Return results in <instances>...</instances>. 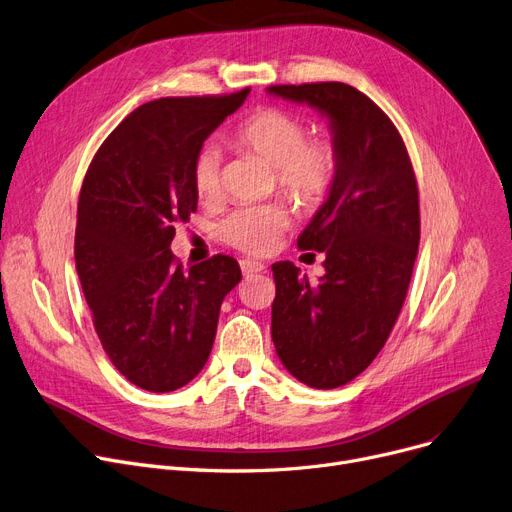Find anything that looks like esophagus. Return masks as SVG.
Instances as JSON below:
<instances>
[{"mask_svg":"<svg viewBox=\"0 0 512 512\" xmlns=\"http://www.w3.org/2000/svg\"><path fill=\"white\" fill-rule=\"evenodd\" d=\"M239 264H242V273H244L246 277L256 275V273H262V270L266 268L264 262H256V260H242Z\"/></svg>","mask_w":512,"mask_h":512,"instance_id":"esophagus-1","label":"esophagus"}]
</instances>
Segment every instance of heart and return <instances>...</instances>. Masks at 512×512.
Instances as JSON below:
<instances>
[{"label": "heart", "mask_w": 512, "mask_h": 512, "mask_svg": "<svg viewBox=\"0 0 512 512\" xmlns=\"http://www.w3.org/2000/svg\"><path fill=\"white\" fill-rule=\"evenodd\" d=\"M306 124L287 109L260 107L246 115L231 132L239 150L275 165L279 190L299 208H318L333 190L337 177V150L328 140L306 138ZM192 182L202 204L221 198V155L213 146L194 159ZM289 227L287 208L279 202L244 206L221 225V237L246 254H268Z\"/></svg>", "instance_id": "1"}]
</instances>
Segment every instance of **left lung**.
I'll use <instances>...</instances> for the list:
<instances>
[{
  "label": "left lung",
  "instance_id": "left-lung-1",
  "mask_svg": "<svg viewBox=\"0 0 512 512\" xmlns=\"http://www.w3.org/2000/svg\"><path fill=\"white\" fill-rule=\"evenodd\" d=\"M268 95L306 103L328 119L337 177L299 250L322 252L318 283L275 262L270 335L283 366L312 388L362 374L403 308L419 246V196L405 142L388 115L343 82L277 84Z\"/></svg>",
  "mask_w": 512,
  "mask_h": 512
}]
</instances>
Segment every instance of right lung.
<instances>
[{
	"label": "right lung",
	"mask_w": 512,
	"mask_h": 512,
	"mask_svg": "<svg viewBox=\"0 0 512 512\" xmlns=\"http://www.w3.org/2000/svg\"><path fill=\"white\" fill-rule=\"evenodd\" d=\"M248 93L144 103L107 136L84 175L74 242L80 285L111 364L150 393L198 376L223 299L242 281L225 254L186 273L171 242L175 225L196 213V155Z\"/></svg>",
	"instance_id": "1"
}]
</instances>
